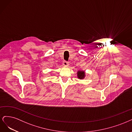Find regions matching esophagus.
Segmentation results:
<instances>
[{
    "instance_id": "1",
    "label": "esophagus",
    "mask_w": 132,
    "mask_h": 132,
    "mask_svg": "<svg viewBox=\"0 0 132 132\" xmlns=\"http://www.w3.org/2000/svg\"><path fill=\"white\" fill-rule=\"evenodd\" d=\"M62 64L64 66H69V62H67V61H63Z\"/></svg>"
}]
</instances>
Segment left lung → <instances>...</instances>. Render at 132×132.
<instances>
[{
  "mask_svg": "<svg viewBox=\"0 0 132 132\" xmlns=\"http://www.w3.org/2000/svg\"><path fill=\"white\" fill-rule=\"evenodd\" d=\"M77 77L79 79H84L86 77V72L84 71H78L77 72Z\"/></svg>",
  "mask_w": 132,
  "mask_h": 132,
  "instance_id": "8db88e82",
  "label": "left lung"
}]
</instances>
